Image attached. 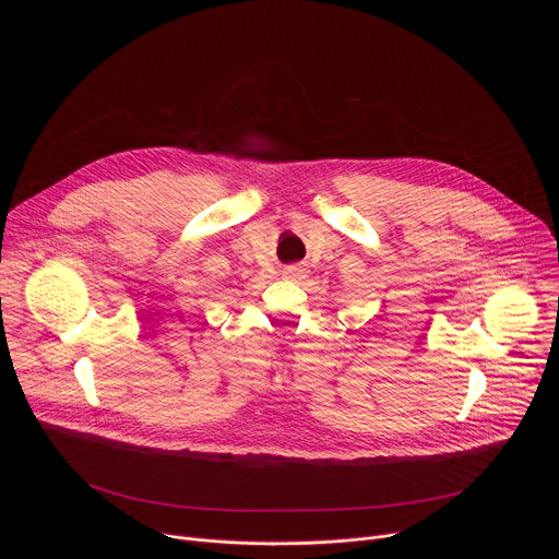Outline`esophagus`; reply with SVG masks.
Returning <instances> with one entry per match:
<instances>
[{
	"instance_id": "1",
	"label": "esophagus",
	"mask_w": 559,
	"mask_h": 559,
	"mask_svg": "<svg viewBox=\"0 0 559 559\" xmlns=\"http://www.w3.org/2000/svg\"><path fill=\"white\" fill-rule=\"evenodd\" d=\"M302 272H305L302 267H289V270H287V276H300Z\"/></svg>"
}]
</instances>
